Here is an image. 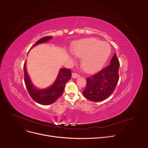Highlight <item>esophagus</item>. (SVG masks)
<instances>
[{"label":"esophagus","instance_id":"obj_1","mask_svg":"<svg viewBox=\"0 0 148 148\" xmlns=\"http://www.w3.org/2000/svg\"><path fill=\"white\" fill-rule=\"evenodd\" d=\"M80 77V75L79 74L77 73H73L72 74V77L74 79H75V78H78V77Z\"/></svg>","mask_w":148,"mask_h":148}]
</instances>
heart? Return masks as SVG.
Returning a JSON list of instances; mask_svg holds the SVG:
<instances>
[{
  "label": "heart",
  "instance_id": "heart-1",
  "mask_svg": "<svg viewBox=\"0 0 148 148\" xmlns=\"http://www.w3.org/2000/svg\"><path fill=\"white\" fill-rule=\"evenodd\" d=\"M73 53L82 59V66L87 73L97 72L101 68L109 58L111 47L107 42L95 38H90L77 42Z\"/></svg>",
  "mask_w": 148,
  "mask_h": 148
}]
</instances>
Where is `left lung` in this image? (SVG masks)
Here are the masks:
<instances>
[{
	"instance_id": "8db88e82",
	"label": "left lung",
	"mask_w": 148,
	"mask_h": 148,
	"mask_svg": "<svg viewBox=\"0 0 148 148\" xmlns=\"http://www.w3.org/2000/svg\"><path fill=\"white\" fill-rule=\"evenodd\" d=\"M110 65L87 78L83 95L94 102L101 101L109 97L114 90L119 80V59L115 53Z\"/></svg>"
}]
</instances>
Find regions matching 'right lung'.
<instances>
[{
    "instance_id": "right-lung-1",
    "label": "right lung",
    "mask_w": 148,
    "mask_h": 148,
    "mask_svg": "<svg viewBox=\"0 0 148 148\" xmlns=\"http://www.w3.org/2000/svg\"><path fill=\"white\" fill-rule=\"evenodd\" d=\"M51 38H52V36H45L40 39L33 45L32 48L39 44L47 42L50 40ZM32 48H30V49ZM23 69H24L25 85L30 97L35 102L42 105H49L55 102L63 94L65 83L71 77V69L67 68L60 69L57 79L52 86L47 89L40 90L36 89L34 86L29 79L26 70V62L23 66Z\"/></svg>"
}]
</instances>
